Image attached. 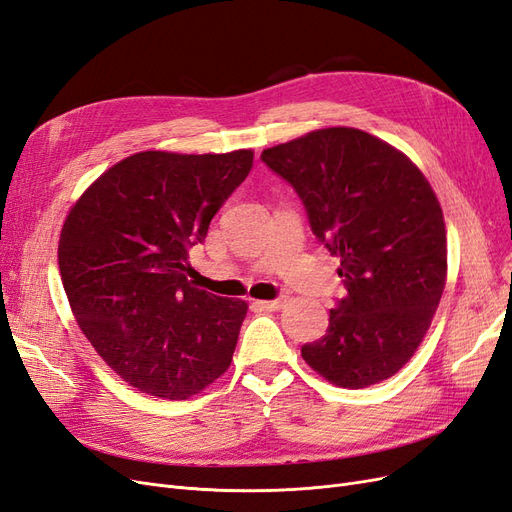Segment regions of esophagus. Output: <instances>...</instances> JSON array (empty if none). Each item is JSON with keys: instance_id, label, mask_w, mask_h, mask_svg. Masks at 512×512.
I'll return each mask as SVG.
<instances>
[{"instance_id": "esophagus-1", "label": "esophagus", "mask_w": 512, "mask_h": 512, "mask_svg": "<svg viewBox=\"0 0 512 512\" xmlns=\"http://www.w3.org/2000/svg\"><path fill=\"white\" fill-rule=\"evenodd\" d=\"M287 302H289L287 295H278L276 300L257 302V306H259V308H263V310H280V308H285V304H287Z\"/></svg>"}]
</instances>
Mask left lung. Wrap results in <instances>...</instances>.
I'll return each instance as SVG.
<instances>
[{
  "instance_id": "left-lung-1",
  "label": "left lung",
  "mask_w": 512,
  "mask_h": 512,
  "mask_svg": "<svg viewBox=\"0 0 512 512\" xmlns=\"http://www.w3.org/2000/svg\"><path fill=\"white\" fill-rule=\"evenodd\" d=\"M261 161L300 195L312 234L340 257L346 298L302 357L338 387L385 381L419 349L447 283L436 193L398 148L353 127L310 131Z\"/></svg>"
}]
</instances>
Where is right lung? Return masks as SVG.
I'll return each mask as SVG.
<instances>
[{"label": "right lung", "mask_w": 512, "mask_h": 512, "mask_svg": "<svg viewBox=\"0 0 512 512\" xmlns=\"http://www.w3.org/2000/svg\"><path fill=\"white\" fill-rule=\"evenodd\" d=\"M253 168V151L136 153L63 223L59 272L82 334L142 393L187 400L232 364L246 302L193 287L189 249Z\"/></svg>", "instance_id": "1"}]
</instances>
